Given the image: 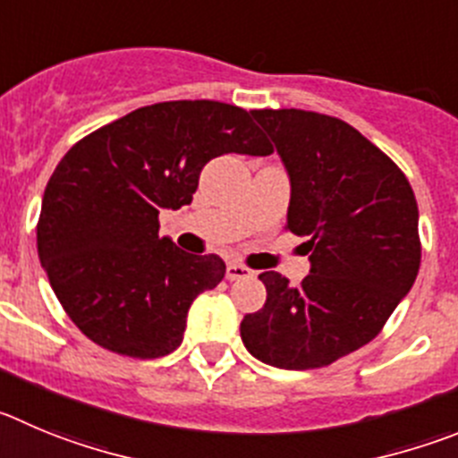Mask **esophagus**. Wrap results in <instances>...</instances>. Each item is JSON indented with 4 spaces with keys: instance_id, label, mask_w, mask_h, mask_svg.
<instances>
[{
    "instance_id": "esophagus-1",
    "label": "esophagus",
    "mask_w": 458,
    "mask_h": 458,
    "mask_svg": "<svg viewBox=\"0 0 458 458\" xmlns=\"http://www.w3.org/2000/svg\"><path fill=\"white\" fill-rule=\"evenodd\" d=\"M225 277H228L230 282H233V280H243V277H253V271L243 267V264L230 262L228 268H225Z\"/></svg>"
}]
</instances>
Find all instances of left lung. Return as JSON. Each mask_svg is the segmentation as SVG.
Listing matches in <instances>:
<instances>
[{
    "instance_id": "8db88e82",
    "label": "left lung",
    "mask_w": 458,
    "mask_h": 458,
    "mask_svg": "<svg viewBox=\"0 0 458 458\" xmlns=\"http://www.w3.org/2000/svg\"><path fill=\"white\" fill-rule=\"evenodd\" d=\"M292 185L287 228L307 237L310 276L259 273L267 302L242 320L250 354L276 369H320L379 335L420 268L418 205L395 162L357 128L296 108L250 110Z\"/></svg>"
}]
</instances>
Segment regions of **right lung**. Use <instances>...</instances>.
<instances>
[{
    "mask_svg": "<svg viewBox=\"0 0 458 458\" xmlns=\"http://www.w3.org/2000/svg\"><path fill=\"white\" fill-rule=\"evenodd\" d=\"M271 151L250 113L208 99L138 108L76 142L38 221L40 264L74 326L126 357L174 352L191 302L224 280L225 262L160 237L157 215L191 203L212 157Z\"/></svg>",
    "mask_w": 458,
    "mask_h": 458,
    "instance_id": "1",
    "label": "right lung"
}]
</instances>
